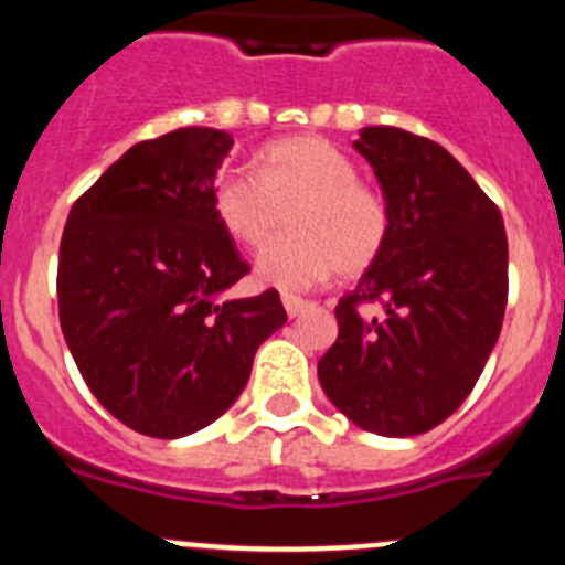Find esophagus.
Wrapping results in <instances>:
<instances>
[{
	"label": "esophagus",
	"instance_id": "esophagus-1",
	"mask_svg": "<svg viewBox=\"0 0 565 565\" xmlns=\"http://www.w3.org/2000/svg\"><path fill=\"white\" fill-rule=\"evenodd\" d=\"M282 306H286L288 317H299V313H306L308 308H311V302L302 297H294V294H286V297H282Z\"/></svg>",
	"mask_w": 565,
	"mask_h": 565
}]
</instances>
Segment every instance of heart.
Here are the masks:
<instances>
[{
  "mask_svg": "<svg viewBox=\"0 0 565 565\" xmlns=\"http://www.w3.org/2000/svg\"><path fill=\"white\" fill-rule=\"evenodd\" d=\"M356 174V163L326 138H282L259 149L257 172H221L212 192L214 217L234 243L263 248L286 228L291 212L294 234L259 254L257 277L302 291L337 268L364 271L387 243V206Z\"/></svg>",
  "mask_w": 565,
  "mask_h": 565,
  "instance_id": "heart-1",
  "label": "heart"
}]
</instances>
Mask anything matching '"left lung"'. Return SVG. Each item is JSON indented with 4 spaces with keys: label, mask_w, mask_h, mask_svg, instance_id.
<instances>
[{
    "label": "left lung",
    "mask_w": 565,
    "mask_h": 565,
    "mask_svg": "<svg viewBox=\"0 0 565 565\" xmlns=\"http://www.w3.org/2000/svg\"><path fill=\"white\" fill-rule=\"evenodd\" d=\"M353 147L382 186L391 234L339 299L319 384L362 430L418 436L461 407L495 348L507 232L472 174L430 138L364 127Z\"/></svg>",
    "instance_id": "obj_1"
}]
</instances>
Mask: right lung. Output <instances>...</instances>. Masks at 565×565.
I'll list each match as a JSON object with an SVG mask.
<instances>
[{
    "label": "right lung",
    "instance_id": "add662e5",
    "mask_svg": "<svg viewBox=\"0 0 565 565\" xmlns=\"http://www.w3.org/2000/svg\"><path fill=\"white\" fill-rule=\"evenodd\" d=\"M232 135L186 127L135 143L73 203L58 248V322L84 382L129 430L181 438L234 404L254 353L286 326L212 209Z\"/></svg>",
    "mask_w": 565,
    "mask_h": 565
}]
</instances>
